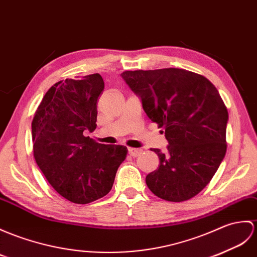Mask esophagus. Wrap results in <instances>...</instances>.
I'll return each mask as SVG.
<instances>
[{"label":"esophagus","instance_id":"34e87169","mask_svg":"<svg viewBox=\"0 0 257 257\" xmlns=\"http://www.w3.org/2000/svg\"><path fill=\"white\" fill-rule=\"evenodd\" d=\"M141 152H142V150H140V149H134V148L128 149V153L131 157H138L139 154H141Z\"/></svg>","mask_w":257,"mask_h":257}]
</instances>
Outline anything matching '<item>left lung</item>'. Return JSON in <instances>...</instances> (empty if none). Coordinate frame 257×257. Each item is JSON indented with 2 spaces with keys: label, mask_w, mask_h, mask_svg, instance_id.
I'll use <instances>...</instances> for the list:
<instances>
[{
  "label": "left lung",
  "mask_w": 257,
  "mask_h": 257,
  "mask_svg": "<svg viewBox=\"0 0 257 257\" xmlns=\"http://www.w3.org/2000/svg\"><path fill=\"white\" fill-rule=\"evenodd\" d=\"M121 76L169 142L165 152L152 150L160 165L146 177L149 189L168 201L193 198L225 156L229 115L218 89L205 76L183 69L124 71Z\"/></svg>",
  "instance_id": "left-lung-1"
}]
</instances>
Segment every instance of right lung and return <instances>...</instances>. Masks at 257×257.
Segmentation results:
<instances>
[{
  "label": "right lung",
  "mask_w": 257,
  "mask_h": 257,
  "mask_svg": "<svg viewBox=\"0 0 257 257\" xmlns=\"http://www.w3.org/2000/svg\"><path fill=\"white\" fill-rule=\"evenodd\" d=\"M98 73L51 86L32 122L34 157L47 181L65 199L88 204L108 194L127 157L123 146L101 145L86 137L96 128Z\"/></svg>",
  "instance_id": "right-lung-1"
}]
</instances>
